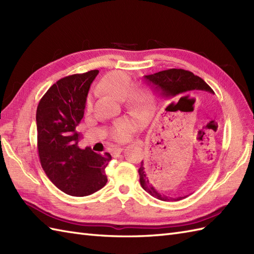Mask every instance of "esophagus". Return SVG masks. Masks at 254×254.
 I'll return each mask as SVG.
<instances>
[{"label":"esophagus","instance_id":"obj_1","mask_svg":"<svg viewBox=\"0 0 254 254\" xmlns=\"http://www.w3.org/2000/svg\"><path fill=\"white\" fill-rule=\"evenodd\" d=\"M121 152H122V148H121V147H117V148H115V150H113V152H112V155H113V156H118Z\"/></svg>","mask_w":254,"mask_h":254}]
</instances>
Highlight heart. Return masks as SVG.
Masks as SVG:
<instances>
[{"mask_svg": "<svg viewBox=\"0 0 254 254\" xmlns=\"http://www.w3.org/2000/svg\"><path fill=\"white\" fill-rule=\"evenodd\" d=\"M100 87L106 93L115 98L122 100L128 110L133 113H143L146 111L149 105V99L146 90L142 87H132L130 76L122 72H111L102 77ZM87 108H90V100L87 101ZM133 128V123L127 119L119 120L113 127L112 134L116 139L127 138Z\"/></svg>", "mask_w": 254, "mask_h": 254, "instance_id": "obj_1", "label": "heart"}]
</instances>
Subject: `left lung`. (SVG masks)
Returning a JSON list of instances; mask_svg holds the SVG:
<instances>
[{"label": "left lung", "mask_w": 254, "mask_h": 254, "mask_svg": "<svg viewBox=\"0 0 254 254\" xmlns=\"http://www.w3.org/2000/svg\"><path fill=\"white\" fill-rule=\"evenodd\" d=\"M145 80L148 85H152L155 89L160 91V95L169 100L182 99V97L193 90H205L208 93H214L213 89L204 82V80L194 75L190 71H186L182 68H170L166 71H161L155 74L145 75ZM139 182L145 191L149 193L150 195L160 199V201L171 202V201H180L186 196L169 197L165 194L158 192L152 185V180L149 178L146 166L144 165L142 160L141 167L138 169Z\"/></svg>", "instance_id": "8db88e82"}]
</instances>
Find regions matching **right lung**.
I'll use <instances>...</instances> for the list:
<instances>
[{
    "instance_id": "obj_1",
    "label": "right lung",
    "mask_w": 254,
    "mask_h": 254,
    "mask_svg": "<svg viewBox=\"0 0 254 254\" xmlns=\"http://www.w3.org/2000/svg\"><path fill=\"white\" fill-rule=\"evenodd\" d=\"M98 69L59 79L48 89L37 108V145L40 164L58 189L73 196L90 195L106 186V167L111 155L80 149L86 99Z\"/></svg>"
}]
</instances>
